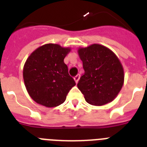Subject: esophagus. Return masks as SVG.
<instances>
[{
  "label": "esophagus",
  "mask_w": 147,
  "mask_h": 147,
  "mask_svg": "<svg viewBox=\"0 0 147 147\" xmlns=\"http://www.w3.org/2000/svg\"><path fill=\"white\" fill-rule=\"evenodd\" d=\"M79 78H80V76H79V75H77V76L74 77V80H75L76 83H78Z\"/></svg>",
  "instance_id": "34e87169"
}]
</instances>
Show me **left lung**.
I'll return each instance as SVG.
<instances>
[{"instance_id": "obj_1", "label": "left lung", "mask_w": 147, "mask_h": 147, "mask_svg": "<svg viewBox=\"0 0 147 147\" xmlns=\"http://www.w3.org/2000/svg\"><path fill=\"white\" fill-rule=\"evenodd\" d=\"M85 73L78 81V89L88 104L95 106L111 102L123 87L124 72L115 54L107 47L92 44L78 48Z\"/></svg>"}]
</instances>
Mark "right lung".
I'll list each match as a JSON object with an SVG mask.
<instances>
[{
    "label": "right lung",
    "mask_w": 147,
    "mask_h": 147,
    "mask_svg": "<svg viewBox=\"0 0 147 147\" xmlns=\"http://www.w3.org/2000/svg\"><path fill=\"white\" fill-rule=\"evenodd\" d=\"M70 51L69 47L48 43L37 48L27 58L23 70L24 84L29 95L37 104L57 107L76 85L64 62Z\"/></svg>",
    "instance_id": "obj_1"
}]
</instances>
